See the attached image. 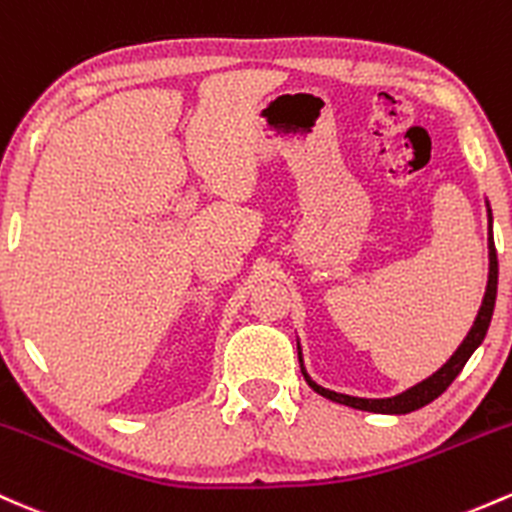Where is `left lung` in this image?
<instances>
[{
    "label": "left lung",
    "mask_w": 512,
    "mask_h": 512,
    "mask_svg": "<svg viewBox=\"0 0 512 512\" xmlns=\"http://www.w3.org/2000/svg\"><path fill=\"white\" fill-rule=\"evenodd\" d=\"M488 255H491V265H488V286H486L484 303H481V308H479V316H476V320H474V328L469 330V335H466L462 345H459V350L449 357V362L445 364V367H442L440 372L432 374L430 379L420 381L418 386L398 393V396H393V398H355V396H345V393L328 391V389H323V386H318L316 381H311V376H308L306 369L301 367L303 379H306L308 386H311L316 393H320V396L330 398V401H335V403H342V406L357 408V411L411 413V411H418V408L428 406V403L435 401L440 393L447 391V386L457 379V374L462 372L464 364L469 362L471 355H474L476 347H479L481 340L486 338V330H488V325H491V316H493V306H496V289H498V257H496V245H493V233H491V238H488Z\"/></svg>",
    "instance_id": "1"
}]
</instances>
